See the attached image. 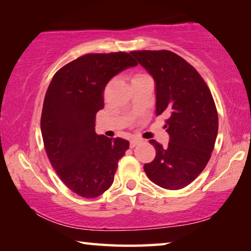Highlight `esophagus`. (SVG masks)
I'll return each mask as SVG.
<instances>
[{"mask_svg":"<svg viewBox=\"0 0 251 251\" xmlns=\"http://www.w3.org/2000/svg\"><path fill=\"white\" fill-rule=\"evenodd\" d=\"M139 143H142L141 139H138V138H134V139H131V141H130L129 146H130V148H134L136 145H138Z\"/></svg>","mask_w":251,"mask_h":251,"instance_id":"obj_1","label":"esophagus"}]
</instances>
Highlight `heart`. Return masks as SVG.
<instances>
[{
    "label": "heart",
    "mask_w": 251,
    "mask_h": 251,
    "mask_svg": "<svg viewBox=\"0 0 251 251\" xmlns=\"http://www.w3.org/2000/svg\"><path fill=\"white\" fill-rule=\"evenodd\" d=\"M148 76L145 75V74H142V73H137L135 74L133 77H131V83L133 82H136V80H139V79H144V78H147Z\"/></svg>",
    "instance_id": "obj_1"
}]
</instances>
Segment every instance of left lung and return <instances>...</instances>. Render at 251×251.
<instances>
[{
	"mask_svg": "<svg viewBox=\"0 0 251 251\" xmlns=\"http://www.w3.org/2000/svg\"><path fill=\"white\" fill-rule=\"evenodd\" d=\"M156 84V115L165 114L169 143L155 139L152 161L144 165L161 188L181 189L196 179L210 159L218 133V114L209 87L194 66L167 50H133Z\"/></svg>",
	"mask_w": 251,
	"mask_h": 251,
	"instance_id": "obj_1",
	"label": "left lung"
}]
</instances>
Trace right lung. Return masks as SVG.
Masks as SVG:
<instances>
[{
	"label": "right lung",
	"mask_w": 251,
	"mask_h": 251,
	"mask_svg": "<svg viewBox=\"0 0 251 251\" xmlns=\"http://www.w3.org/2000/svg\"><path fill=\"white\" fill-rule=\"evenodd\" d=\"M136 65L125 52L86 54L59 69L46 91L41 116L46 154L61 180L80 197L106 192L129 148L126 139L97 135L95 117L109 79Z\"/></svg>",
	"instance_id": "add662e5"
}]
</instances>
